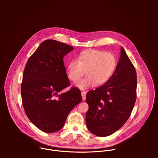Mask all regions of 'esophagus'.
Returning <instances> with one entry per match:
<instances>
[{
	"mask_svg": "<svg viewBox=\"0 0 158 158\" xmlns=\"http://www.w3.org/2000/svg\"><path fill=\"white\" fill-rule=\"evenodd\" d=\"M81 95H82V98L83 100H85L86 98V92L85 91H82L81 92Z\"/></svg>",
	"mask_w": 158,
	"mask_h": 158,
	"instance_id": "obj_1",
	"label": "esophagus"
}]
</instances>
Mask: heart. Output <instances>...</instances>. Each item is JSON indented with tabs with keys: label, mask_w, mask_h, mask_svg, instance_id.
Instances as JSON below:
<instances>
[{
	"label": "heart",
	"mask_w": 158,
	"mask_h": 158,
	"mask_svg": "<svg viewBox=\"0 0 158 158\" xmlns=\"http://www.w3.org/2000/svg\"><path fill=\"white\" fill-rule=\"evenodd\" d=\"M116 59L110 52L89 49L81 52L77 59L71 60L67 67V76L73 82L77 81L85 73L87 74L76 83L81 89L107 82L113 74Z\"/></svg>",
	"instance_id": "b5f03b06"
}]
</instances>
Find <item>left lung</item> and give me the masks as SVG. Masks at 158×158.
<instances>
[{"mask_svg":"<svg viewBox=\"0 0 158 158\" xmlns=\"http://www.w3.org/2000/svg\"><path fill=\"white\" fill-rule=\"evenodd\" d=\"M136 69L121 48L116 69L104 85L86 95L89 109L85 114L87 129L105 137L119 130L127 121L136 100Z\"/></svg>","mask_w":158,"mask_h":158,"instance_id":"8db88e82","label":"left lung"}]
</instances>
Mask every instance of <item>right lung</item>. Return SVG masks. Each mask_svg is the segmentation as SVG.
I'll return each instance as SVG.
<instances>
[{"mask_svg":"<svg viewBox=\"0 0 158 158\" xmlns=\"http://www.w3.org/2000/svg\"><path fill=\"white\" fill-rule=\"evenodd\" d=\"M73 46L56 40L42 42L29 58L22 76L21 97L26 114L44 132L60 130L73 109L82 101L80 90L70 85L63 58Z\"/></svg>","mask_w":158,"mask_h":158,"instance_id":"1","label":"right lung"}]
</instances>
